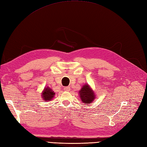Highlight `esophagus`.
<instances>
[{"label": "esophagus", "mask_w": 147, "mask_h": 147, "mask_svg": "<svg viewBox=\"0 0 147 147\" xmlns=\"http://www.w3.org/2000/svg\"><path fill=\"white\" fill-rule=\"evenodd\" d=\"M70 87H65V88H64V90H65V91H67V92H69V90H70Z\"/></svg>", "instance_id": "1"}]
</instances>
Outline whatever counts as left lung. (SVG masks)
I'll return each mask as SVG.
<instances>
[{"instance_id": "left-lung-1", "label": "left lung", "mask_w": 147, "mask_h": 147, "mask_svg": "<svg viewBox=\"0 0 147 147\" xmlns=\"http://www.w3.org/2000/svg\"><path fill=\"white\" fill-rule=\"evenodd\" d=\"M79 96L82 102L86 104L92 102L95 98L94 97L95 94L87 84L84 85L82 89L79 91Z\"/></svg>"}]
</instances>
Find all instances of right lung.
Wrapping results in <instances>:
<instances>
[{
    "mask_svg": "<svg viewBox=\"0 0 147 147\" xmlns=\"http://www.w3.org/2000/svg\"><path fill=\"white\" fill-rule=\"evenodd\" d=\"M55 93L52 90V89H51L49 87H46L45 88V90L42 93V99H45V101H51L52 99H53Z\"/></svg>",
    "mask_w": 147,
    "mask_h": 147,
    "instance_id": "right-lung-1",
    "label": "right lung"
}]
</instances>
